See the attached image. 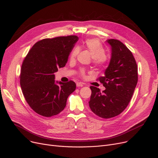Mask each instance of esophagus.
<instances>
[{
  "mask_svg": "<svg viewBox=\"0 0 158 158\" xmlns=\"http://www.w3.org/2000/svg\"><path fill=\"white\" fill-rule=\"evenodd\" d=\"M76 85H77V87H82V86H84L83 83H77Z\"/></svg>",
  "mask_w": 158,
  "mask_h": 158,
  "instance_id": "34e87169",
  "label": "esophagus"
}]
</instances>
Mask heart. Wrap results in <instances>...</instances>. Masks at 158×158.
<instances>
[{
  "mask_svg": "<svg viewBox=\"0 0 158 158\" xmlns=\"http://www.w3.org/2000/svg\"><path fill=\"white\" fill-rule=\"evenodd\" d=\"M85 48L90 52L93 57V62L98 66L104 64L106 61L105 56V50L102 44L97 39H87L85 43ZM79 53V49L75 48L71 53L70 58L74 59ZM81 73L82 75H85V70H81Z\"/></svg>",
  "mask_w": 158,
  "mask_h": 158,
  "instance_id": "1",
  "label": "heart"
}]
</instances>
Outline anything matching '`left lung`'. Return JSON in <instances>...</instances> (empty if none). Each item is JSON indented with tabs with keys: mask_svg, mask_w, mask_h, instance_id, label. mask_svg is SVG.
<instances>
[{
	"mask_svg": "<svg viewBox=\"0 0 158 158\" xmlns=\"http://www.w3.org/2000/svg\"><path fill=\"white\" fill-rule=\"evenodd\" d=\"M112 56L104 76L99 80L105 87L90 86L88 102L91 110L99 117L108 119L120 114L128 106L138 83V67L132 52L117 39H108Z\"/></svg>",
	"mask_w": 158,
	"mask_h": 158,
	"instance_id": "1",
	"label": "left lung"
}]
</instances>
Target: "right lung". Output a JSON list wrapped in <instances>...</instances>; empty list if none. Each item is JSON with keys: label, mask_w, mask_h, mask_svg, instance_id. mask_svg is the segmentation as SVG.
I'll use <instances>...</instances> for the list:
<instances>
[{"label": "right lung", "mask_w": 158, "mask_h": 158, "mask_svg": "<svg viewBox=\"0 0 158 158\" xmlns=\"http://www.w3.org/2000/svg\"><path fill=\"white\" fill-rule=\"evenodd\" d=\"M78 39L76 35H69L40 40L25 57L20 86L26 102L38 114L49 118L62 112L68 96L76 88L72 81H55L54 73L66 65Z\"/></svg>", "instance_id": "1"}]
</instances>
